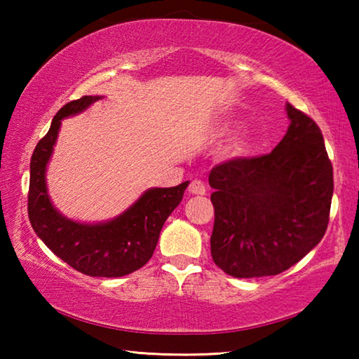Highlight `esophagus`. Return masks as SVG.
I'll return each mask as SVG.
<instances>
[{
    "label": "esophagus",
    "mask_w": 359,
    "mask_h": 359,
    "mask_svg": "<svg viewBox=\"0 0 359 359\" xmlns=\"http://www.w3.org/2000/svg\"><path fill=\"white\" fill-rule=\"evenodd\" d=\"M188 191L193 194H205V185L201 180H193L190 187H188Z\"/></svg>",
    "instance_id": "1"
}]
</instances>
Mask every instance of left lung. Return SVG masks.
Listing matches in <instances>:
<instances>
[{
    "label": "left lung",
    "mask_w": 359,
    "mask_h": 359,
    "mask_svg": "<svg viewBox=\"0 0 359 359\" xmlns=\"http://www.w3.org/2000/svg\"><path fill=\"white\" fill-rule=\"evenodd\" d=\"M291 123L271 154L212 168L214 263L238 278L277 276L323 239L334 190L318 125L288 104Z\"/></svg>",
    "instance_id": "1"
}]
</instances>
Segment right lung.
<instances>
[{"label": "right lung", "mask_w": 359, "mask_h": 359, "mask_svg": "<svg viewBox=\"0 0 359 359\" xmlns=\"http://www.w3.org/2000/svg\"><path fill=\"white\" fill-rule=\"evenodd\" d=\"M100 96H82L57 112L50 130L36 145L29 163L28 217L34 233L72 269L92 277H121L142 267L154 255L161 228L184 196L188 182L171 188H151L112 222L82 224L52 208L46 188V165L62 118L79 114Z\"/></svg>", "instance_id": "obj_1"}]
</instances>
